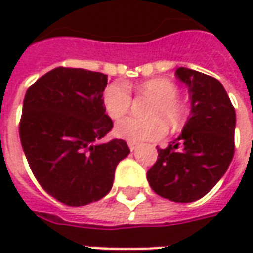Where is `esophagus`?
<instances>
[{
    "instance_id": "1",
    "label": "esophagus",
    "mask_w": 253,
    "mask_h": 253,
    "mask_svg": "<svg viewBox=\"0 0 253 253\" xmlns=\"http://www.w3.org/2000/svg\"><path fill=\"white\" fill-rule=\"evenodd\" d=\"M128 146H129V149H131V151H135V149L138 148V145H136V143H132V142L128 143Z\"/></svg>"
}]
</instances>
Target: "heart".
<instances>
[{
	"label": "heart",
	"mask_w": 253,
	"mask_h": 253,
	"mask_svg": "<svg viewBox=\"0 0 253 253\" xmlns=\"http://www.w3.org/2000/svg\"><path fill=\"white\" fill-rule=\"evenodd\" d=\"M136 92L153 97L148 115L151 118L141 120L128 117L117 124L115 133L132 143L159 141L166 135V125L170 131H180L186 124V108L181 104L179 87L166 77H155L136 85ZM107 114L112 120H120L129 111L132 105V92L122 82L110 84L102 95Z\"/></svg>",
	"instance_id": "obj_1"
}]
</instances>
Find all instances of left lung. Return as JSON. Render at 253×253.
<instances>
[{"mask_svg": "<svg viewBox=\"0 0 253 253\" xmlns=\"http://www.w3.org/2000/svg\"><path fill=\"white\" fill-rule=\"evenodd\" d=\"M176 76L189 87L191 112L183 132L148 170L152 190L176 203L204 197L224 176L234 158L235 110L217 79L179 67Z\"/></svg>", "mask_w": 253, "mask_h": 253, "instance_id": "1", "label": "left lung"}]
</instances>
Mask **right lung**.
I'll return each mask as SVG.
<instances>
[{
  "mask_svg": "<svg viewBox=\"0 0 253 253\" xmlns=\"http://www.w3.org/2000/svg\"><path fill=\"white\" fill-rule=\"evenodd\" d=\"M107 74L56 67L25 94L19 138L42 189L66 206L98 201L112 187L117 165L128 156L102 102Z\"/></svg>",
  "mask_w": 253,
  "mask_h": 253,
  "instance_id": "obj_1",
  "label": "right lung"
}]
</instances>
